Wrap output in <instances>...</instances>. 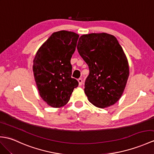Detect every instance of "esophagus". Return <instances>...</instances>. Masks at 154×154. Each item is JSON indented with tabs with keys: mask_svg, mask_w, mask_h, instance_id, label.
I'll list each match as a JSON object with an SVG mask.
<instances>
[{
	"mask_svg": "<svg viewBox=\"0 0 154 154\" xmlns=\"http://www.w3.org/2000/svg\"><path fill=\"white\" fill-rule=\"evenodd\" d=\"M78 82H79V86H81L82 85V84H83V79H82L81 78L78 79Z\"/></svg>",
	"mask_w": 154,
	"mask_h": 154,
	"instance_id": "esophagus-1",
	"label": "esophagus"
}]
</instances>
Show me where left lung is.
<instances>
[{
	"label": "left lung",
	"instance_id": "1",
	"mask_svg": "<svg viewBox=\"0 0 154 154\" xmlns=\"http://www.w3.org/2000/svg\"><path fill=\"white\" fill-rule=\"evenodd\" d=\"M77 48L89 68L85 83L88 101L100 108L113 105L122 96L129 75L127 58L117 38L106 33L83 35Z\"/></svg>",
	"mask_w": 154,
	"mask_h": 154
}]
</instances>
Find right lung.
Returning <instances> with one entry per match:
<instances>
[{
	"label": "right lung",
	"instance_id": "add662e5",
	"mask_svg": "<svg viewBox=\"0 0 154 154\" xmlns=\"http://www.w3.org/2000/svg\"><path fill=\"white\" fill-rule=\"evenodd\" d=\"M79 37L71 31L55 32L39 48L34 58L33 71L39 94L53 108L65 106L78 87V81L71 77L70 61Z\"/></svg>",
	"mask_w": 154,
	"mask_h": 154
}]
</instances>
